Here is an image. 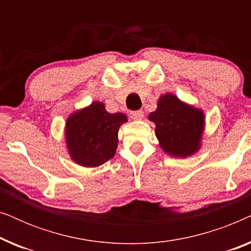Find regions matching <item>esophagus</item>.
Returning <instances> with one entry per match:
<instances>
[{
    "label": "esophagus",
    "instance_id": "obj_1",
    "mask_svg": "<svg viewBox=\"0 0 251 251\" xmlns=\"http://www.w3.org/2000/svg\"><path fill=\"white\" fill-rule=\"evenodd\" d=\"M130 116H131V118L135 119V120H139L144 116V112L142 111V109H139V111H133V112L130 113Z\"/></svg>",
    "mask_w": 251,
    "mask_h": 251
}]
</instances>
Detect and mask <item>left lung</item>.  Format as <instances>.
<instances>
[{"instance_id":"1","label":"left lung","mask_w":251,"mask_h":251,"mask_svg":"<svg viewBox=\"0 0 251 251\" xmlns=\"http://www.w3.org/2000/svg\"><path fill=\"white\" fill-rule=\"evenodd\" d=\"M203 113L181 102L174 95L160 98L157 109L149 119L155 123V133L164 152L173 156H188L197 152L204 125Z\"/></svg>"}]
</instances>
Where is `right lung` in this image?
<instances>
[{"label": "right lung", "mask_w": 251, "mask_h": 251, "mask_svg": "<svg viewBox=\"0 0 251 251\" xmlns=\"http://www.w3.org/2000/svg\"><path fill=\"white\" fill-rule=\"evenodd\" d=\"M126 121L122 113L106 112L101 102L72 114L66 122V142L75 162L98 167L115 155L120 126Z\"/></svg>", "instance_id": "obj_1"}]
</instances>
